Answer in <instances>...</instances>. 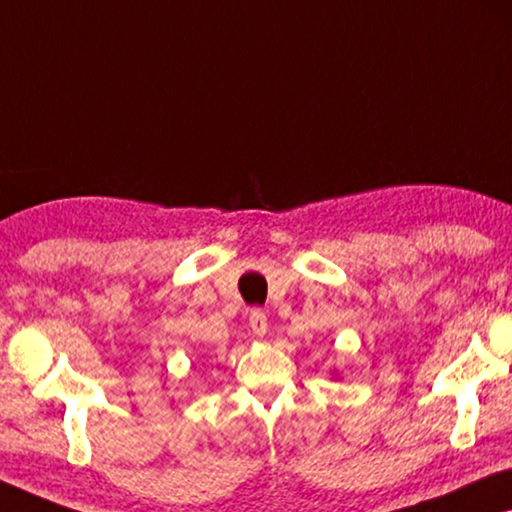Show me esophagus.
<instances>
[{
	"mask_svg": "<svg viewBox=\"0 0 512 512\" xmlns=\"http://www.w3.org/2000/svg\"><path fill=\"white\" fill-rule=\"evenodd\" d=\"M249 327L256 336H263L267 332V316L263 309H258V306L249 311Z\"/></svg>",
	"mask_w": 512,
	"mask_h": 512,
	"instance_id": "34e87169",
	"label": "esophagus"
}]
</instances>
